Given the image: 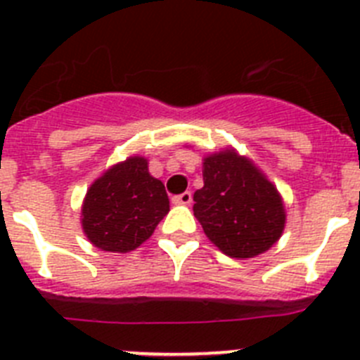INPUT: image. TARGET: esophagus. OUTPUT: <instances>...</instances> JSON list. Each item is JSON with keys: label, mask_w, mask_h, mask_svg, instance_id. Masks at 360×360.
Here are the masks:
<instances>
[{"label": "esophagus", "mask_w": 360, "mask_h": 360, "mask_svg": "<svg viewBox=\"0 0 360 360\" xmlns=\"http://www.w3.org/2000/svg\"><path fill=\"white\" fill-rule=\"evenodd\" d=\"M191 202H193V195H191V191H186V193H182V195L173 196V203H176V205H189Z\"/></svg>", "instance_id": "34e87169"}]
</instances>
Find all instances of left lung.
Masks as SVG:
<instances>
[{"label":"left lung","instance_id":"left-lung-1","mask_svg":"<svg viewBox=\"0 0 360 360\" xmlns=\"http://www.w3.org/2000/svg\"><path fill=\"white\" fill-rule=\"evenodd\" d=\"M193 200L203 232L231 257L265 252L285 229L278 189L234 151L214 153L203 160V187Z\"/></svg>","mask_w":360,"mask_h":360}]
</instances>
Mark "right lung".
<instances>
[{"mask_svg": "<svg viewBox=\"0 0 360 360\" xmlns=\"http://www.w3.org/2000/svg\"><path fill=\"white\" fill-rule=\"evenodd\" d=\"M169 211L160 180L148 171V160L131 157L95 180L82 205V229L95 247L128 252L144 243Z\"/></svg>", "mask_w": 360, "mask_h": 360, "instance_id": "right-lung-1", "label": "right lung"}]
</instances>
